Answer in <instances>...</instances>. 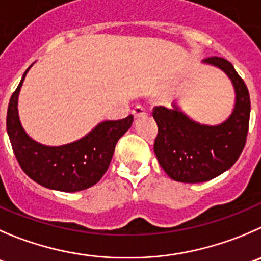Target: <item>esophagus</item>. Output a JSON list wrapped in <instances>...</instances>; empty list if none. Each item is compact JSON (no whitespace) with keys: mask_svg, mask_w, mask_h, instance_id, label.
I'll return each instance as SVG.
<instances>
[{"mask_svg":"<svg viewBox=\"0 0 261 261\" xmlns=\"http://www.w3.org/2000/svg\"><path fill=\"white\" fill-rule=\"evenodd\" d=\"M132 113H133V115H135V118H140V116L146 115V110H145V108H143V106H141V105L136 106L135 110H133Z\"/></svg>","mask_w":261,"mask_h":261,"instance_id":"obj_1","label":"esophagus"}]
</instances>
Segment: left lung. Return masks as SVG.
<instances>
[{
    "label": "left lung",
    "instance_id": "1",
    "mask_svg": "<svg viewBox=\"0 0 261 261\" xmlns=\"http://www.w3.org/2000/svg\"><path fill=\"white\" fill-rule=\"evenodd\" d=\"M202 63L220 69L230 79L234 106L230 115L218 125L195 121L177 102L172 109H153L159 128L153 151L161 168L177 182H206L227 172L246 143L251 109L246 84L225 59L213 56Z\"/></svg>",
    "mask_w": 261,
    "mask_h": 261
}]
</instances>
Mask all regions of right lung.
<instances>
[{"label":"right lung","mask_w":261,"mask_h":261,"mask_svg":"<svg viewBox=\"0 0 261 261\" xmlns=\"http://www.w3.org/2000/svg\"><path fill=\"white\" fill-rule=\"evenodd\" d=\"M31 66L23 74L7 109V135L15 156L24 173L43 187L61 192L87 190L106 173L116 142L130 128L133 115L120 120L101 121L88 135L71 143L42 145L24 130L17 113V98Z\"/></svg>","instance_id":"right-lung-1"}]
</instances>
